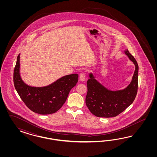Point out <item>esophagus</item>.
Returning <instances> with one entry per match:
<instances>
[{"label":"esophagus","mask_w":157,"mask_h":157,"mask_svg":"<svg viewBox=\"0 0 157 157\" xmlns=\"http://www.w3.org/2000/svg\"><path fill=\"white\" fill-rule=\"evenodd\" d=\"M85 77L86 74L85 72L81 73V74H80V75H79V80L82 81V82L85 81Z\"/></svg>","instance_id":"1"}]
</instances>
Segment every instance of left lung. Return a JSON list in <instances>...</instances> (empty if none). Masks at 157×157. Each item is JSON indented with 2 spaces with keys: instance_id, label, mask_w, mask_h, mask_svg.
<instances>
[{
  "instance_id": "8db88e82",
  "label": "left lung",
  "mask_w": 157,
  "mask_h": 157,
  "mask_svg": "<svg viewBox=\"0 0 157 157\" xmlns=\"http://www.w3.org/2000/svg\"><path fill=\"white\" fill-rule=\"evenodd\" d=\"M124 53L135 66L132 81L125 89L120 90H109L95 79L93 73L89 74V79L87 81L86 104L91 113L97 117L108 118L117 116L132 104L136 96L138 63L128 49H125Z\"/></svg>"
}]
</instances>
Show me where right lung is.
Here are the masks:
<instances>
[{"instance_id": "1", "label": "right lung", "mask_w": 157, "mask_h": 157, "mask_svg": "<svg viewBox=\"0 0 157 157\" xmlns=\"http://www.w3.org/2000/svg\"><path fill=\"white\" fill-rule=\"evenodd\" d=\"M20 54L14 71V83L19 97L34 113H54L62 108L72 88L76 85L78 75L73 74L63 76L49 85L33 87L26 85L20 75Z\"/></svg>"}]
</instances>
